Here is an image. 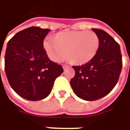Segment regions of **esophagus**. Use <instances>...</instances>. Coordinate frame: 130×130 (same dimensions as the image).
Segmentation results:
<instances>
[{"mask_svg": "<svg viewBox=\"0 0 130 130\" xmlns=\"http://www.w3.org/2000/svg\"><path fill=\"white\" fill-rule=\"evenodd\" d=\"M62 68H63V69H64V70H66L67 68H69V65H62Z\"/></svg>", "mask_w": 130, "mask_h": 130, "instance_id": "obj_1", "label": "esophagus"}]
</instances>
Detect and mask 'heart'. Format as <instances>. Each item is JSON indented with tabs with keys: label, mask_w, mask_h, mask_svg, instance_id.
Instances as JSON below:
<instances>
[{
	"label": "heart",
	"mask_w": 130,
	"mask_h": 130,
	"mask_svg": "<svg viewBox=\"0 0 130 130\" xmlns=\"http://www.w3.org/2000/svg\"><path fill=\"white\" fill-rule=\"evenodd\" d=\"M99 45V36L92 31H62L54 39L47 38L43 42L44 50L54 62L61 61L66 54L68 60L77 65L92 60Z\"/></svg>",
	"instance_id": "heart-1"
}]
</instances>
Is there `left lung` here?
<instances>
[{
    "instance_id": "left-lung-1",
    "label": "left lung",
    "mask_w": 130,
    "mask_h": 130,
    "mask_svg": "<svg viewBox=\"0 0 130 130\" xmlns=\"http://www.w3.org/2000/svg\"><path fill=\"white\" fill-rule=\"evenodd\" d=\"M100 45L94 58L81 66H73L74 77L70 80L73 92L85 101L100 99L113 89L122 69L120 46L111 36L98 29Z\"/></svg>"
}]
</instances>
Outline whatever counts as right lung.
Segmentation results:
<instances>
[{"mask_svg":"<svg viewBox=\"0 0 130 130\" xmlns=\"http://www.w3.org/2000/svg\"><path fill=\"white\" fill-rule=\"evenodd\" d=\"M50 31L31 27L16 34L7 43L5 74L11 88L25 99L36 101L46 98L56 78L63 72L62 66L50 60L43 48V40Z\"/></svg>","mask_w":130,"mask_h":130,"instance_id":"right-lung-1","label":"right lung"}]
</instances>
